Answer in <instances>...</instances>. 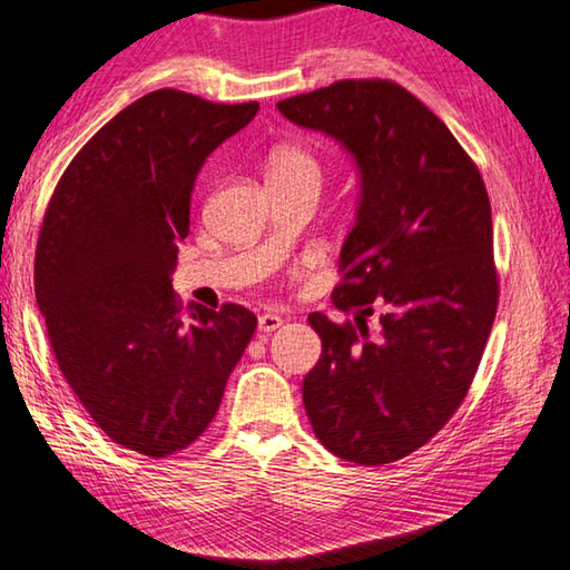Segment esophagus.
Masks as SVG:
<instances>
[{
  "label": "esophagus",
  "mask_w": 570,
  "mask_h": 570,
  "mask_svg": "<svg viewBox=\"0 0 570 570\" xmlns=\"http://www.w3.org/2000/svg\"><path fill=\"white\" fill-rule=\"evenodd\" d=\"M279 325H283V315H277V313H273V311H267V313H263L259 315V321H257V331L259 333H273V331H277Z\"/></svg>",
  "instance_id": "obj_1"
}]
</instances>
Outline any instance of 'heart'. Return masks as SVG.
<instances>
[{
  "instance_id": "b5f03b06",
  "label": "heart",
  "mask_w": 570,
  "mask_h": 570,
  "mask_svg": "<svg viewBox=\"0 0 570 570\" xmlns=\"http://www.w3.org/2000/svg\"><path fill=\"white\" fill-rule=\"evenodd\" d=\"M318 176V161L301 146H279L269 158V176L279 179V176Z\"/></svg>"
}]
</instances>
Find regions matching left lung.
<instances>
[{"mask_svg": "<svg viewBox=\"0 0 570 570\" xmlns=\"http://www.w3.org/2000/svg\"><path fill=\"white\" fill-rule=\"evenodd\" d=\"M277 110L338 141L358 171L333 291L356 323L307 315L323 353L303 404L325 450L379 468L432 440L478 373L498 311L488 189L450 128L396 82L341 80Z\"/></svg>", "mask_w": 570, "mask_h": 570, "instance_id": "left-lung-1", "label": "left lung"}]
</instances>
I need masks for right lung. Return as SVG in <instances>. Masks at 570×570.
Returning a JSON list of instances; mask_svg holds the SVG:
<instances>
[{"label":"right lung","instance_id":"1","mask_svg":"<svg viewBox=\"0 0 570 570\" xmlns=\"http://www.w3.org/2000/svg\"><path fill=\"white\" fill-rule=\"evenodd\" d=\"M257 110L148 92L80 148L45 212L35 295L52 353L126 450L158 460L202 436L257 328L235 303L191 305L184 321L171 291L202 166Z\"/></svg>","mask_w":570,"mask_h":570}]
</instances>
